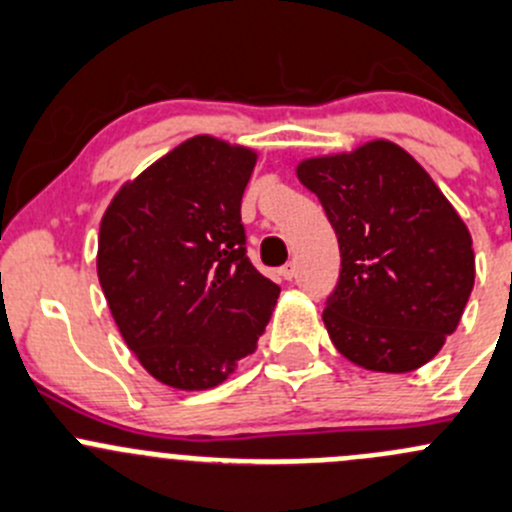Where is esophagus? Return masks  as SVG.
I'll return each instance as SVG.
<instances>
[{
  "label": "esophagus",
  "instance_id": "obj_1",
  "mask_svg": "<svg viewBox=\"0 0 512 512\" xmlns=\"http://www.w3.org/2000/svg\"><path fill=\"white\" fill-rule=\"evenodd\" d=\"M278 276H281L283 281H291V278L296 276V263H286V266L278 268Z\"/></svg>",
  "mask_w": 512,
  "mask_h": 512
}]
</instances>
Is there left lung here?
<instances>
[{"instance_id":"8db88e82","label":"left lung","mask_w":512,"mask_h":512,"mask_svg":"<svg viewBox=\"0 0 512 512\" xmlns=\"http://www.w3.org/2000/svg\"><path fill=\"white\" fill-rule=\"evenodd\" d=\"M298 179L318 196L341 249L323 323L356 366L408 373L458 328L475 281L473 239L443 191L393 141L306 159Z\"/></svg>"}]
</instances>
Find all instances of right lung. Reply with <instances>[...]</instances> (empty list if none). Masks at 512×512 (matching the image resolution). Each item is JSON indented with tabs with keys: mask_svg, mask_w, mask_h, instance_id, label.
Masks as SVG:
<instances>
[{
	"mask_svg": "<svg viewBox=\"0 0 512 512\" xmlns=\"http://www.w3.org/2000/svg\"><path fill=\"white\" fill-rule=\"evenodd\" d=\"M254 166L256 151L194 136L121 186L101 219L96 271L111 316L171 388L224 383L281 293L246 256L241 196Z\"/></svg>",
	"mask_w": 512,
	"mask_h": 512,
	"instance_id": "1",
	"label": "right lung"
}]
</instances>
